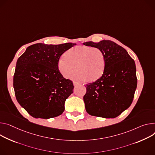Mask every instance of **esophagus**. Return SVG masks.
Wrapping results in <instances>:
<instances>
[{
    "label": "esophagus",
    "mask_w": 155,
    "mask_h": 155,
    "mask_svg": "<svg viewBox=\"0 0 155 155\" xmlns=\"http://www.w3.org/2000/svg\"><path fill=\"white\" fill-rule=\"evenodd\" d=\"M73 83H74V87H77V85H78V83H77V82H76V81H74L73 82Z\"/></svg>",
    "instance_id": "1"
}]
</instances>
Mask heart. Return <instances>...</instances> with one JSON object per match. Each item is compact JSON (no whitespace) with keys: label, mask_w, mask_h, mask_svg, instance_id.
Segmentation results:
<instances>
[{"label":"heart","mask_w":155,"mask_h":155,"mask_svg":"<svg viewBox=\"0 0 155 155\" xmlns=\"http://www.w3.org/2000/svg\"><path fill=\"white\" fill-rule=\"evenodd\" d=\"M105 65L104 55L100 49L78 46L64 54V58L59 61L58 69L67 79L74 78L78 72L81 80L94 82L103 75Z\"/></svg>","instance_id":"obj_1"}]
</instances>
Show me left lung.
I'll return each mask as SVG.
<instances>
[{
	"label": "left lung",
	"instance_id": "1",
	"mask_svg": "<svg viewBox=\"0 0 155 155\" xmlns=\"http://www.w3.org/2000/svg\"><path fill=\"white\" fill-rule=\"evenodd\" d=\"M83 45L100 49L106 61L103 75L85 86L86 110L91 116L115 118L132 103L137 85L135 61L124 48L112 41H88Z\"/></svg>",
	"mask_w": 155,
	"mask_h": 155
}]
</instances>
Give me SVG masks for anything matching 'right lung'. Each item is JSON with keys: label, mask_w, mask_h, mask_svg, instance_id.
Returning <instances> with one entry per match:
<instances>
[{"label": "right lung", "mask_w": 155, "mask_h": 155, "mask_svg": "<svg viewBox=\"0 0 155 155\" xmlns=\"http://www.w3.org/2000/svg\"><path fill=\"white\" fill-rule=\"evenodd\" d=\"M76 45L37 43L28 47L18 59L13 76L15 94L32 117L49 119L63 113L74 87L59 72L58 62L62 54Z\"/></svg>", "instance_id": "1"}]
</instances>
